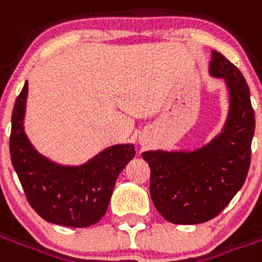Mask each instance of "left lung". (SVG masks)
Returning a JSON list of instances; mask_svg holds the SVG:
<instances>
[{
  "mask_svg": "<svg viewBox=\"0 0 262 262\" xmlns=\"http://www.w3.org/2000/svg\"><path fill=\"white\" fill-rule=\"evenodd\" d=\"M209 74L223 78L229 112L219 135L193 150H150V195L165 220L198 225L213 219L234 198L247 177L255 118L250 88L240 70L212 52Z\"/></svg>",
  "mask_w": 262,
  "mask_h": 262,
  "instance_id": "1",
  "label": "left lung"
}]
</instances>
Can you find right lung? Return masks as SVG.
Listing matches in <instances>:
<instances>
[{
    "label": "right lung",
    "mask_w": 262,
    "mask_h": 262,
    "mask_svg": "<svg viewBox=\"0 0 262 262\" xmlns=\"http://www.w3.org/2000/svg\"><path fill=\"white\" fill-rule=\"evenodd\" d=\"M28 81L12 111L9 153L28 202L54 225L88 227L101 220L111 202L115 182L130 161L135 144H114L80 165L59 164L33 147L25 133Z\"/></svg>",
    "instance_id": "right-lung-1"
}]
</instances>
